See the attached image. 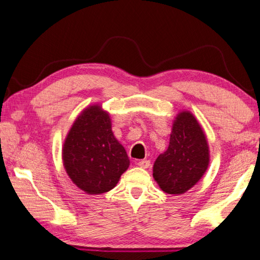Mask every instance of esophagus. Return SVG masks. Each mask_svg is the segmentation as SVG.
<instances>
[{
	"instance_id": "esophagus-1",
	"label": "esophagus",
	"mask_w": 260,
	"mask_h": 260,
	"mask_svg": "<svg viewBox=\"0 0 260 260\" xmlns=\"http://www.w3.org/2000/svg\"><path fill=\"white\" fill-rule=\"evenodd\" d=\"M137 165L139 166L140 168H148V167H150V161H148V160H139Z\"/></svg>"
}]
</instances>
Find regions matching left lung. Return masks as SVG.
Returning a JSON list of instances; mask_svg holds the SVG:
<instances>
[{
    "label": "left lung",
    "instance_id": "obj_1",
    "mask_svg": "<svg viewBox=\"0 0 260 260\" xmlns=\"http://www.w3.org/2000/svg\"><path fill=\"white\" fill-rule=\"evenodd\" d=\"M208 164L210 150L201 124L190 112L178 113L169 146L153 166V177L164 192L178 196L201 180Z\"/></svg>",
    "mask_w": 260,
    "mask_h": 260
}]
</instances>
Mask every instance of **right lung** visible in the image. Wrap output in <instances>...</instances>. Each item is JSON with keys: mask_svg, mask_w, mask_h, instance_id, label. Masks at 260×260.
<instances>
[{"mask_svg": "<svg viewBox=\"0 0 260 260\" xmlns=\"http://www.w3.org/2000/svg\"><path fill=\"white\" fill-rule=\"evenodd\" d=\"M62 159L71 181L88 194L115 188L130 165L124 147L113 134L109 114L98 105L76 118L63 144Z\"/></svg>", "mask_w": 260, "mask_h": 260, "instance_id": "right-lung-1", "label": "right lung"}]
</instances>
